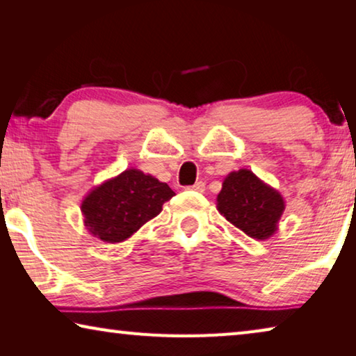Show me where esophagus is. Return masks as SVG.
I'll use <instances>...</instances> for the list:
<instances>
[{"mask_svg":"<svg viewBox=\"0 0 356 356\" xmlns=\"http://www.w3.org/2000/svg\"><path fill=\"white\" fill-rule=\"evenodd\" d=\"M186 190H193V191H197V193H202L204 190H206V184L204 182H196L195 185H191V186H186Z\"/></svg>","mask_w":356,"mask_h":356,"instance_id":"34e87169","label":"esophagus"}]
</instances>
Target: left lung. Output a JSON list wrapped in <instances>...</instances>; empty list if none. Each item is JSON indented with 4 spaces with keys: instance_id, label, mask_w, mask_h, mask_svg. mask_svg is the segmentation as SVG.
<instances>
[{
    "instance_id": "obj_1",
    "label": "left lung",
    "mask_w": 356,
    "mask_h": 356,
    "mask_svg": "<svg viewBox=\"0 0 356 356\" xmlns=\"http://www.w3.org/2000/svg\"><path fill=\"white\" fill-rule=\"evenodd\" d=\"M216 209L225 218L256 240H267L278 231L286 202L278 190L250 170L229 172L216 196Z\"/></svg>"
}]
</instances>
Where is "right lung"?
Segmentation results:
<instances>
[{"label":"right lung","instance_id":"right-lung-1","mask_svg":"<svg viewBox=\"0 0 356 356\" xmlns=\"http://www.w3.org/2000/svg\"><path fill=\"white\" fill-rule=\"evenodd\" d=\"M174 195L168 184L130 168L94 186L84 196V226L102 242L120 243L155 218Z\"/></svg>","mask_w":356,"mask_h":356}]
</instances>
